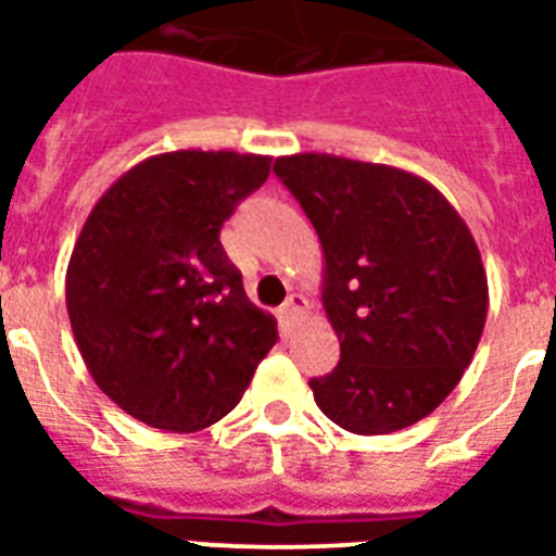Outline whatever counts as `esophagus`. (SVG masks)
Instances as JSON below:
<instances>
[{
    "mask_svg": "<svg viewBox=\"0 0 556 556\" xmlns=\"http://www.w3.org/2000/svg\"><path fill=\"white\" fill-rule=\"evenodd\" d=\"M305 308H308V300H305L303 294H291L286 303H282L279 314H282V320H296V317H300Z\"/></svg>",
    "mask_w": 556,
    "mask_h": 556,
    "instance_id": "34e87169",
    "label": "esophagus"
}]
</instances>
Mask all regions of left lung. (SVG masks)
Instances as JSON below:
<instances>
[{
	"instance_id": "8db88e82",
	"label": "left lung",
	"mask_w": 556,
	"mask_h": 556,
	"mask_svg": "<svg viewBox=\"0 0 556 556\" xmlns=\"http://www.w3.org/2000/svg\"><path fill=\"white\" fill-rule=\"evenodd\" d=\"M320 236L323 308L340 364L314 401L357 435L421 421L456 389L488 320V277L465 218L430 181L366 161H274Z\"/></svg>"
}]
</instances>
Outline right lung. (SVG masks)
<instances>
[{
  "instance_id": "right-lung-1",
  "label": "right lung",
  "mask_w": 556,
  "mask_h": 556,
  "mask_svg": "<svg viewBox=\"0 0 556 556\" xmlns=\"http://www.w3.org/2000/svg\"><path fill=\"white\" fill-rule=\"evenodd\" d=\"M268 173V155L251 152L152 155L100 195L74 242L65 305L86 369L155 430L225 418L277 343V320L218 242Z\"/></svg>"
}]
</instances>
